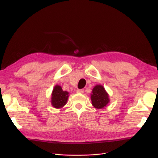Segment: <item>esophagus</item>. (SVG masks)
Listing matches in <instances>:
<instances>
[{"label": "esophagus", "instance_id": "34e87169", "mask_svg": "<svg viewBox=\"0 0 158 158\" xmlns=\"http://www.w3.org/2000/svg\"><path fill=\"white\" fill-rule=\"evenodd\" d=\"M77 93L79 94H83L84 93V89H77L76 91Z\"/></svg>", "mask_w": 158, "mask_h": 158}]
</instances>
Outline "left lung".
Returning <instances> with one entry per match:
<instances>
[{
    "instance_id": "8db88e82",
    "label": "left lung",
    "mask_w": 158,
    "mask_h": 158,
    "mask_svg": "<svg viewBox=\"0 0 158 158\" xmlns=\"http://www.w3.org/2000/svg\"><path fill=\"white\" fill-rule=\"evenodd\" d=\"M92 105L97 109H102L110 102L109 95L102 85H96L91 94Z\"/></svg>"
}]
</instances>
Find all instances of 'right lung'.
<instances>
[{
    "mask_svg": "<svg viewBox=\"0 0 158 158\" xmlns=\"http://www.w3.org/2000/svg\"><path fill=\"white\" fill-rule=\"evenodd\" d=\"M69 92L63 91L59 85H56L52 90L51 97V104L55 108H61L67 102L69 98Z\"/></svg>",
    "mask_w": 158,
    "mask_h": 158,
    "instance_id": "add662e5",
    "label": "right lung"
}]
</instances>
